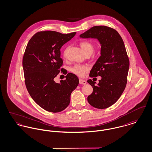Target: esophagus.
Returning a JSON list of instances; mask_svg holds the SVG:
<instances>
[{
    "label": "esophagus",
    "mask_w": 152,
    "mask_h": 152,
    "mask_svg": "<svg viewBox=\"0 0 152 152\" xmlns=\"http://www.w3.org/2000/svg\"><path fill=\"white\" fill-rule=\"evenodd\" d=\"M79 83H80V84L85 85V84L86 83V81L85 80H83V79H80L79 80Z\"/></svg>",
    "instance_id": "34e87169"
}]
</instances>
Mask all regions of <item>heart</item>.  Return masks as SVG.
<instances>
[{
    "label": "heart",
    "mask_w": 152,
    "mask_h": 152,
    "mask_svg": "<svg viewBox=\"0 0 152 152\" xmlns=\"http://www.w3.org/2000/svg\"><path fill=\"white\" fill-rule=\"evenodd\" d=\"M80 46L83 49V52L85 53V55H91L95 49L94 44L92 42L88 40L81 42ZM68 49L69 48H67L63 52L64 57L66 56ZM88 69V67L85 65L75 64L70 69V71L72 73L74 74L75 75L78 77H83L85 75V72L87 71Z\"/></svg>",
    "instance_id": "heart-1"
}]
</instances>
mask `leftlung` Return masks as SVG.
Listing matches in <instances>:
<instances>
[{
	"label": "left lung",
	"mask_w": 152,
	"mask_h": 152,
	"mask_svg": "<svg viewBox=\"0 0 152 152\" xmlns=\"http://www.w3.org/2000/svg\"><path fill=\"white\" fill-rule=\"evenodd\" d=\"M80 37L97 38L101 44V56L89 76H100L102 79L96 85L95 81L88 80L93 88L88 102L97 109L108 108L121 96L127 83L129 60L124 43L115 29L105 26L91 28Z\"/></svg>",
	"instance_id": "obj_1"
}]
</instances>
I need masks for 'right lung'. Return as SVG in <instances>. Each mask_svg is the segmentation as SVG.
<instances>
[{
	"instance_id": "obj_1",
	"label": "right lung",
	"mask_w": 152,
	"mask_h": 152,
	"mask_svg": "<svg viewBox=\"0 0 152 152\" xmlns=\"http://www.w3.org/2000/svg\"><path fill=\"white\" fill-rule=\"evenodd\" d=\"M75 34L43 31L34 34L28 43L23 58L26 86L32 99L45 110H64L69 105L71 92L78 85V78L71 72L59 83L54 80L60 71L67 73L61 68L60 49Z\"/></svg>"
}]
</instances>
